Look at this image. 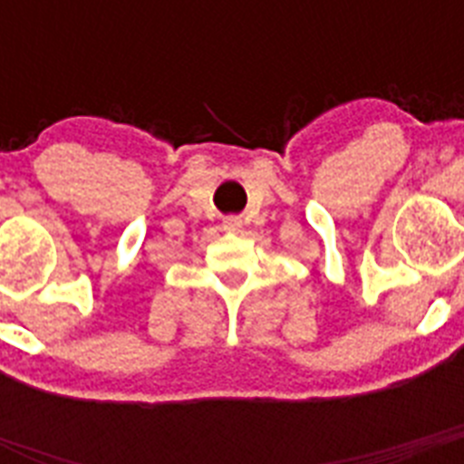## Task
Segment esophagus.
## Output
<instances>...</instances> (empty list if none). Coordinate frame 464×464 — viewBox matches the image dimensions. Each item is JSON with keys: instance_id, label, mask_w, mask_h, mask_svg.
<instances>
[{"instance_id": "obj_1", "label": "esophagus", "mask_w": 464, "mask_h": 464, "mask_svg": "<svg viewBox=\"0 0 464 464\" xmlns=\"http://www.w3.org/2000/svg\"><path fill=\"white\" fill-rule=\"evenodd\" d=\"M223 227L227 229V232H237V229L241 227V220H239V218H227V220H225V223H223Z\"/></svg>"}]
</instances>
